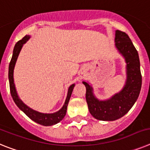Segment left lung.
Instances as JSON below:
<instances>
[{
	"instance_id": "1",
	"label": "left lung",
	"mask_w": 150,
	"mask_h": 150,
	"mask_svg": "<svg viewBox=\"0 0 150 150\" xmlns=\"http://www.w3.org/2000/svg\"><path fill=\"white\" fill-rule=\"evenodd\" d=\"M115 46L127 62V81L121 92L106 101H99L93 97L92 88L87 82L86 100L91 114L101 121H114L122 118L129 111L137 100L141 89L142 75L137 50L125 32H115Z\"/></svg>"
}]
</instances>
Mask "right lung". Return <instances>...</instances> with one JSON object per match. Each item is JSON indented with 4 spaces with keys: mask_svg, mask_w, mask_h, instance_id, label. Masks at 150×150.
Listing matches in <instances>:
<instances>
[{
    "mask_svg": "<svg viewBox=\"0 0 150 150\" xmlns=\"http://www.w3.org/2000/svg\"><path fill=\"white\" fill-rule=\"evenodd\" d=\"M29 38V36L25 35L24 38L21 39L20 41H18L16 44L13 49V53L12 59L10 60V65H9V81H10V93L13 97V100L16 104V106L19 108L23 112L25 113L27 116L29 117L32 120L35 122L36 123L40 124L41 125L44 126H49L56 125L58 122H60L62 118H64L66 114V110H67V106L69 101L70 97H71L73 88L75 87V84H71L69 88L68 91V95L66 97V102L62 106V109L59 111L53 114H44V113H40L38 112H36L35 110H32L27 106H25L23 103L19 98L18 97V95L16 93V91L15 88V84L13 82V69L15 66L16 62L17 59V57L19 56V53L20 52L21 49L23 47V45L26 42Z\"/></svg>",
    "mask_w": 150,
    "mask_h": 150,
    "instance_id": "right-lung-1",
    "label": "right lung"
}]
</instances>
